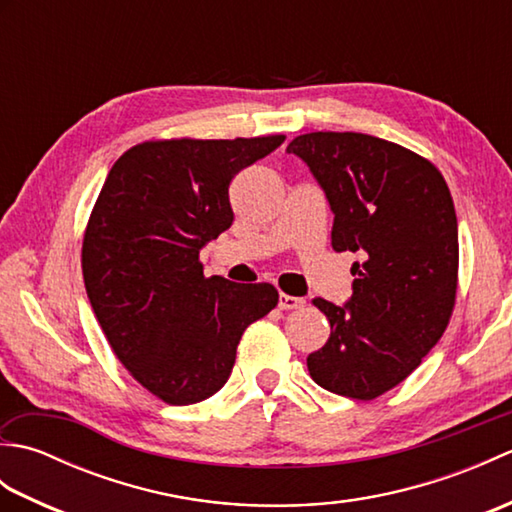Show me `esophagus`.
Listing matches in <instances>:
<instances>
[{"label": "esophagus", "instance_id": "obj_1", "mask_svg": "<svg viewBox=\"0 0 512 512\" xmlns=\"http://www.w3.org/2000/svg\"><path fill=\"white\" fill-rule=\"evenodd\" d=\"M303 306H306V299H303V297H290V295L279 297V308L281 310H299Z\"/></svg>", "mask_w": 512, "mask_h": 512}]
</instances>
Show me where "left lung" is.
<instances>
[{
	"label": "left lung",
	"mask_w": 512,
	"mask_h": 512,
	"mask_svg": "<svg viewBox=\"0 0 512 512\" xmlns=\"http://www.w3.org/2000/svg\"><path fill=\"white\" fill-rule=\"evenodd\" d=\"M334 213L332 248L354 262L343 306L312 299L330 339L308 356L310 376L332 394L372 400L402 383L451 319L458 290V217L442 173L389 140L356 132L297 136Z\"/></svg>",
	"instance_id": "1"
}]
</instances>
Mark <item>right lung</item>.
Masks as SVG:
<instances>
[{
	"mask_svg": "<svg viewBox=\"0 0 512 512\" xmlns=\"http://www.w3.org/2000/svg\"><path fill=\"white\" fill-rule=\"evenodd\" d=\"M286 136L156 140L114 162L83 237L92 310L127 372L169 405L220 391L270 284L204 277L200 250L233 224L228 184Z\"/></svg>",
	"mask_w": 512,
	"mask_h": 512,
	"instance_id": "right-lung-1",
	"label": "right lung"
}]
</instances>
